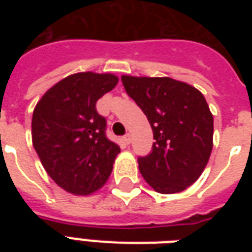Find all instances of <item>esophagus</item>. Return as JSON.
Masks as SVG:
<instances>
[{
    "label": "esophagus",
    "mask_w": 252,
    "mask_h": 252,
    "mask_svg": "<svg viewBox=\"0 0 252 252\" xmlns=\"http://www.w3.org/2000/svg\"><path fill=\"white\" fill-rule=\"evenodd\" d=\"M123 140H124V142H126V145H129L130 141H132V138H130V134L129 133H126L124 137H123Z\"/></svg>",
    "instance_id": "esophagus-1"
}]
</instances>
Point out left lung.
Segmentation results:
<instances>
[{
  "mask_svg": "<svg viewBox=\"0 0 252 252\" xmlns=\"http://www.w3.org/2000/svg\"><path fill=\"white\" fill-rule=\"evenodd\" d=\"M153 129L152 152L138 157L144 179L159 193H176L199 179L213 146V116L204 95L168 77H122Z\"/></svg>",
  "mask_w": 252,
  "mask_h": 252,
  "instance_id": "left-lung-1",
  "label": "left lung"
}]
</instances>
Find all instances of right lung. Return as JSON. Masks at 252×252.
<instances>
[{"instance_id": "add662e5", "label": "right lung", "mask_w": 252, "mask_h": 252, "mask_svg": "<svg viewBox=\"0 0 252 252\" xmlns=\"http://www.w3.org/2000/svg\"><path fill=\"white\" fill-rule=\"evenodd\" d=\"M118 81L112 74L77 73L51 87L33 110V148L48 175L70 193L99 189L120 153L95 107Z\"/></svg>"}]
</instances>
